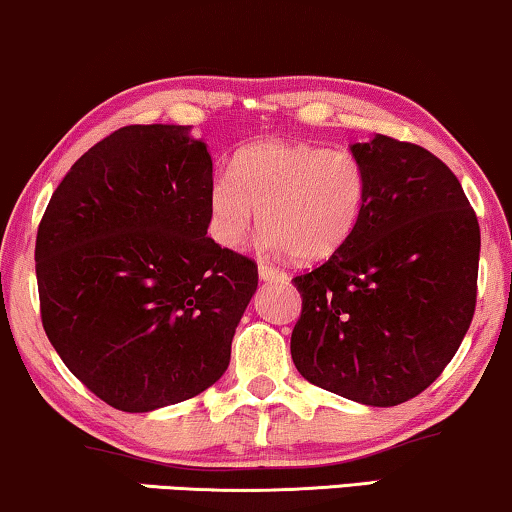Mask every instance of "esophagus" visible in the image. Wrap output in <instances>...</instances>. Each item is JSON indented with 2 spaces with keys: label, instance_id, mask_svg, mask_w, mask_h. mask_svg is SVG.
<instances>
[{
  "label": "esophagus",
  "instance_id": "esophagus-1",
  "mask_svg": "<svg viewBox=\"0 0 512 512\" xmlns=\"http://www.w3.org/2000/svg\"><path fill=\"white\" fill-rule=\"evenodd\" d=\"M257 273L262 280H271V283H285L287 280V273L276 269V266H269V264H259L257 266Z\"/></svg>",
  "mask_w": 512,
  "mask_h": 512
}]
</instances>
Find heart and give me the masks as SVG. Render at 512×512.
<instances>
[{
  "mask_svg": "<svg viewBox=\"0 0 512 512\" xmlns=\"http://www.w3.org/2000/svg\"><path fill=\"white\" fill-rule=\"evenodd\" d=\"M369 201V174L352 150L264 141L213 178L208 215L215 241L241 248L262 220L264 243L299 259H327L355 232Z\"/></svg>",
  "mask_w": 512,
  "mask_h": 512,
  "instance_id": "1",
  "label": "heart"
}]
</instances>
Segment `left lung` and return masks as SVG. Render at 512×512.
<instances>
[{
    "instance_id": "left-lung-1",
    "label": "left lung",
    "mask_w": 512,
    "mask_h": 512,
    "mask_svg": "<svg viewBox=\"0 0 512 512\" xmlns=\"http://www.w3.org/2000/svg\"><path fill=\"white\" fill-rule=\"evenodd\" d=\"M369 201L348 243L292 280V362L308 383L399 406L441 376L473 320L480 227L457 176L415 143H352Z\"/></svg>"
}]
</instances>
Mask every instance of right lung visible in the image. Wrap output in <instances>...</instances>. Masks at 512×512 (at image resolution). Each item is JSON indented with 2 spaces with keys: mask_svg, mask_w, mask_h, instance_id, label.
<instances>
[{
  "mask_svg": "<svg viewBox=\"0 0 512 512\" xmlns=\"http://www.w3.org/2000/svg\"><path fill=\"white\" fill-rule=\"evenodd\" d=\"M213 162L183 125H129L57 185L37 232L41 322L67 369L125 410L220 380L257 264L208 239Z\"/></svg>",
  "mask_w": 512,
  "mask_h": 512,
  "instance_id": "right-lung-1",
  "label": "right lung"
}]
</instances>
